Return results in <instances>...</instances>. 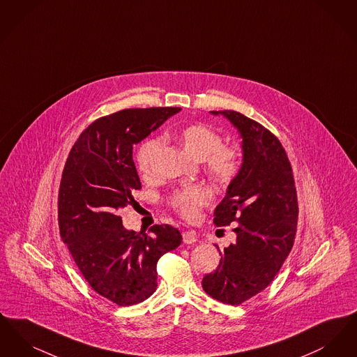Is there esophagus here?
Segmentation results:
<instances>
[{
  "label": "esophagus",
  "mask_w": 357,
  "mask_h": 357,
  "mask_svg": "<svg viewBox=\"0 0 357 357\" xmlns=\"http://www.w3.org/2000/svg\"><path fill=\"white\" fill-rule=\"evenodd\" d=\"M182 237H183V242H185V243H194V242H197V233L192 231V230L185 231V233L182 234Z\"/></svg>",
  "instance_id": "obj_1"
}]
</instances>
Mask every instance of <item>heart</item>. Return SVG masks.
Instances as JSON below:
<instances>
[{"label": "heart", "mask_w": 357, "mask_h": 357, "mask_svg": "<svg viewBox=\"0 0 357 357\" xmlns=\"http://www.w3.org/2000/svg\"><path fill=\"white\" fill-rule=\"evenodd\" d=\"M182 147L190 156L202 160L207 170L218 181L230 182L237 176L242 165V153L237 146L222 144V136L211 127L195 123L178 132ZM162 146L160 139L146 140L136 153L137 170L147 176L151 174L153 158ZM211 191L202 185H188L176 190L170 198L172 208L185 220H195L199 210L210 202Z\"/></svg>", "instance_id": "1"}]
</instances>
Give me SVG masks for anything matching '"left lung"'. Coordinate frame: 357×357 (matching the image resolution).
Instances as JSON below:
<instances>
[{
	"instance_id": "8db88e82",
	"label": "left lung",
	"mask_w": 357,
	"mask_h": 357,
	"mask_svg": "<svg viewBox=\"0 0 357 357\" xmlns=\"http://www.w3.org/2000/svg\"><path fill=\"white\" fill-rule=\"evenodd\" d=\"M229 120L242 139V165L215 207L214 223L236 222V242L220 250L215 272L202 288L213 298L239 305L262 291L287 259L296 236L298 204L291 166L280 140L236 111H210Z\"/></svg>"
}]
</instances>
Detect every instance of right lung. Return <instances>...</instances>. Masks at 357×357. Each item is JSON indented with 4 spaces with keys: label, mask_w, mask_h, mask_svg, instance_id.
I'll use <instances>...</instances> for the list:
<instances>
[{
    "label": "right lung",
    "mask_w": 357,
    "mask_h": 357,
    "mask_svg": "<svg viewBox=\"0 0 357 357\" xmlns=\"http://www.w3.org/2000/svg\"><path fill=\"white\" fill-rule=\"evenodd\" d=\"M181 108L123 109L95 120L69 153L59 191V227L77 268L100 296L134 305L156 290L158 259L182 236L170 225L150 234L127 230L120 208L136 204L140 179L132 159L140 143Z\"/></svg>",
    "instance_id": "add662e5"
}]
</instances>
